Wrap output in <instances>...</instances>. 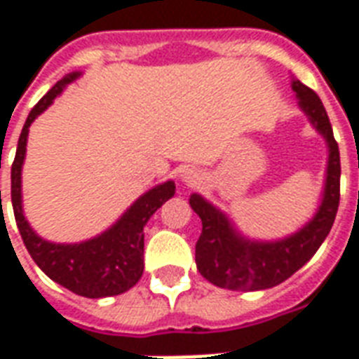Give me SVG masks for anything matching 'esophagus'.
Segmentation results:
<instances>
[{
	"label": "esophagus",
	"instance_id": "obj_1",
	"mask_svg": "<svg viewBox=\"0 0 359 359\" xmlns=\"http://www.w3.org/2000/svg\"><path fill=\"white\" fill-rule=\"evenodd\" d=\"M196 180H198V172H196L194 169L182 171V182H184V184H194Z\"/></svg>",
	"mask_w": 359,
	"mask_h": 359
}]
</instances>
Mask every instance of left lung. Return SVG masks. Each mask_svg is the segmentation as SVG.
<instances>
[{
	"instance_id": "obj_1",
	"label": "left lung",
	"mask_w": 359,
	"mask_h": 359,
	"mask_svg": "<svg viewBox=\"0 0 359 359\" xmlns=\"http://www.w3.org/2000/svg\"><path fill=\"white\" fill-rule=\"evenodd\" d=\"M300 107L329 146L323 202L316 217L300 233L278 242H250L234 231L219 210L202 196H190L192 210L202 219L196 242V265L203 278L229 290H264L280 285L308 264L331 231L340 202V154L319 95L300 81L292 82Z\"/></svg>"
}]
</instances>
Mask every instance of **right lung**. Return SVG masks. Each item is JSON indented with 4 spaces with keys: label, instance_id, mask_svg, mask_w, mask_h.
<instances>
[{
    "label": "right lung",
    "instance_id": "1",
    "mask_svg": "<svg viewBox=\"0 0 359 359\" xmlns=\"http://www.w3.org/2000/svg\"><path fill=\"white\" fill-rule=\"evenodd\" d=\"M76 76L79 73H71L61 79L28 113L11 165V202L22 242L36 265L51 280L69 288L71 292L86 298H105L126 292L140 280L144 273V225L169 198H172L175 182H163L140 196L109 231L92 241L81 244H53L40 238L30 229L20 203V169L27 151L28 126Z\"/></svg>",
    "mask_w": 359,
    "mask_h": 359
}]
</instances>
